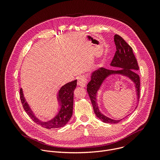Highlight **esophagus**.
I'll list each match as a JSON object with an SVG mask.
<instances>
[{"mask_svg": "<svg viewBox=\"0 0 160 160\" xmlns=\"http://www.w3.org/2000/svg\"><path fill=\"white\" fill-rule=\"evenodd\" d=\"M87 78L85 75H81L78 77V85L84 87L87 83Z\"/></svg>", "mask_w": 160, "mask_h": 160, "instance_id": "1", "label": "esophagus"}]
</instances>
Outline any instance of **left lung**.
<instances>
[{
	"label": "left lung",
	"instance_id": "obj_1",
	"mask_svg": "<svg viewBox=\"0 0 160 160\" xmlns=\"http://www.w3.org/2000/svg\"><path fill=\"white\" fill-rule=\"evenodd\" d=\"M114 40L116 45L117 51L111 61V65L122 68V69L116 71L106 69L104 68H100L92 73L91 80L87 85V92L96 115L102 122L107 123H117L122 120H114L103 115L99 111L96 103V93L102 82L108 75L112 73H121L128 77L135 84L138 101H139L140 98L141 82L139 75L137 73L139 67L138 61L133 53L132 48L119 35H115Z\"/></svg>",
	"mask_w": 160,
	"mask_h": 160
}]
</instances>
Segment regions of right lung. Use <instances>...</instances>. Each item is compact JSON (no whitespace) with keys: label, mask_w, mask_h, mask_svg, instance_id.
Listing matches in <instances>:
<instances>
[{"label":"right lung","mask_w":160,"mask_h":160,"mask_svg":"<svg viewBox=\"0 0 160 160\" xmlns=\"http://www.w3.org/2000/svg\"><path fill=\"white\" fill-rule=\"evenodd\" d=\"M77 80L69 82L63 85L59 92L58 100L61 104V109L58 115L54 119L48 122H42L38 120L32 112L28 104L22 94L21 88L20 89V99L23 109L31 119L37 124L40 125L42 127L48 129L61 128L64 127L71 118L73 114V91L77 87Z\"/></svg>","instance_id":"right-lung-1"}]
</instances>
